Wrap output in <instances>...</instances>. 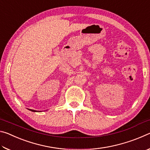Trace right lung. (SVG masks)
Returning a JSON list of instances; mask_svg holds the SVG:
<instances>
[{
    "instance_id": "right-lung-1",
    "label": "right lung",
    "mask_w": 150,
    "mask_h": 150,
    "mask_svg": "<svg viewBox=\"0 0 150 150\" xmlns=\"http://www.w3.org/2000/svg\"><path fill=\"white\" fill-rule=\"evenodd\" d=\"M28 110H31V111H32V112H38V111H37V110H32V109H28Z\"/></svg>"
}]
</instances>
